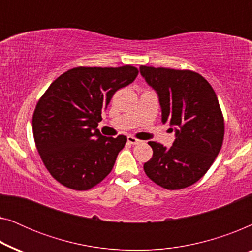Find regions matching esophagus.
<instances>
[{"mask_svg": "<svg viewBox=\"0 0 252 252\" xmlns=\"http://www.w3.org/2000/svg\"><path fill=\"white\" fill-rule=\"evenodd\" d=\"M127 141H128V143H130V144H139V143L142 142V141L139 140V139H136V137H134L132 135L127 136Z\"/></svg>", "mask_w": 252, "mask_h": 252, "instance_id": "obj_1", "label": "esophagus"}]
</instances>
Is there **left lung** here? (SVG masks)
Returning a JSON list of instances; mask_svg holds the SVG:
<instances>
[{
    "mask_svg": "<svg viewBox=\"0 0 252 252\" xmlns=\"http://www.w3.org/2000/svg\"><path fill=\"white\" fill-rule=\"evenodd\" d=\"M140 72L157 92L161 122L170 123L175 130L171 148L148 142L154 154L144 163V172L168 190L189 187L209 171L222 146L225 123L216 93L190 70L142 65Z\"/></svg>",
    "mask_w": 252,
    "mask_h": 252,
    "instance_id": "left-lung-1",
    "label": "left lung"
}]
</instances>
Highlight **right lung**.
<instances>
[{
  "instance_id": "add662e5",
  "label": "right lung",
  "mask_w": 252,
  "mask_h": 252,
  "mask_svg": "<svg viewBox=\"0 0 252 252\" xmlns=\"http://www.w3.org/2000/svg\"><path fill=\"white\" fill-rule=\"evenodd\" d=\"M137 74L130 65L74 67L41 96L33 113V136L44 166L60 184L88 190L112 171L127 137L103 136L97 126L113 94Z\"/></svg>"
}]
</instances>
